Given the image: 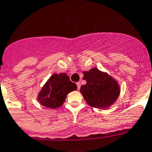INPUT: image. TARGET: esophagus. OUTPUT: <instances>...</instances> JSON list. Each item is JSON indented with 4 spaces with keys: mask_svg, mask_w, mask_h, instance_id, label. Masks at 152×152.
Returning a JSON list of instances; mask_svg holds the SVG:
<instances>
[{
    "mask_svg": "<svg viewBox=\"0 0 152 152\" xmlns=\"http://www.w3.org/2000/svg\"><path fill=\"white\" fill-rule=\"evenodd\" d=\"M76 85H77V88H78V90H79L80 89V88H81V83L80 82H77V83H76Z\"/></svg>",
    "mask_w": 152,
    "mask_h": 152,
    "instance_id": "obj_1",
    "label": "esophagus"
}]
</instances>
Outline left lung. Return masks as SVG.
<instances>
[{
  "mask_svg": "<svg viewBox=\"0 0 152 152\" xmlns=\"http://www.w3.org/2000/svg\"><path fill=\"white\" fill-rule=\"evenodd\" d=\"M83 74V79L87 83L81 87L80 92L89 105L96 108H106L115 102L120 92L115 79L96 67L89 71H84Z\"/></svg>",
  "mask_w": 152,
  "mask_h": 152,
  "instance_id": "8db88e82",
  "label": "left lung"
}]
</instances>
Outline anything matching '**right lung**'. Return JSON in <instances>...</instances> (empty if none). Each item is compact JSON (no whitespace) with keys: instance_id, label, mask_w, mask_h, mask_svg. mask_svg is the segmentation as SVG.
Wrapping results in <instances>:
<instances>
[{"instance_id":"add662e5","label":"right lung","mask_w":152,"mask_h":152,"mask_svg":"<svg viewBox=\"0 0 152 152\" xmlns=\"http://www.w3.org/2000/svg\"><path fill=\"white\" fill-rule=\"evenodd\" d=\"M76 89V85L70 80L66 73H55L44 85L38 100L45 107L56 108L62 105L68 93Z\"/></svg>"}]
</instances>
